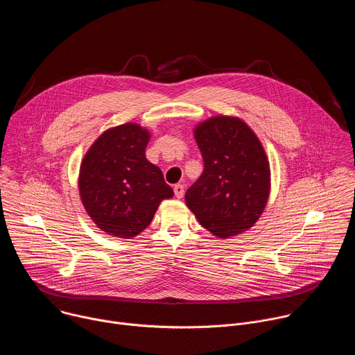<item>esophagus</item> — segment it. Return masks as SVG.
I'll return each mask as SVG.
<instances>
[{"label":"esophagus","mask_w":355,"mask_h":355,"mask_svg":"<svg viewBox=\"0 0 355 355\" xmlns=\"http://www.w3.org/2000/svg\"><path fill=\"white\" fill-rule=\"evenodd\" d=\"M184 192H185V188H184V185H182V184H177V185H174V193H175V196H177L178 199L184 196Z\"/></svg>","instance_id":"1"}]
</instances>
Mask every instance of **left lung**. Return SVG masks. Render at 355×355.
Returning <instances> with one entry per match:
<instances>
[{"label":"left lung","mask_w":355,"mask_h":355,"mask_svg":"<svg viewBox=\"0 0 355 355\" xmlns=\"http://www.w3.org/2000/svg\"><path fill=\"white\" fill-rule=\"evenodd\" d=\"M204 173L185 193L198 222L219 239L254 226L266 209L271 171L266 150L240 118L218 115L193 128Z\"/></svg>","instance_id":"1"}]
</instances>
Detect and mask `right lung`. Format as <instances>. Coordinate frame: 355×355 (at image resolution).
<instances>
[{
	"label": "right lung",
	"mask_w": 355,
	"mask_h": 355,
	"mask_svg": "<svg viewBox=\"0 0 355 355\" xmlns=\"http://www.w3.org/2000/svg\"><path fill=\"white\" fill-rule=\"evenodd\" d=\"M150 132L123 123L101 135L85 153L78 174L83 205L107 234L132 239L174 192L162 170L146 159Z\"/></svg>",
	"instance_id": "add662e5"
}]
</instances>
